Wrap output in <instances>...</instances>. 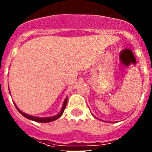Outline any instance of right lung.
Here are the masks:
<instances>
[{
  "instance_id": "1",
  "label": "right lung",
  "mask_w": 152,
  "mask_h": 152,
  "mask_svg": "<svg viewBox=\"0 0 152 152\" xmlns=\"http://www.w3.org/2000/svg\"><path fill=\"white\" fill-rule=\"evenodd\" d=\"M67 101H68V97L64 100V103H63V105H62V107H61V111H60V113L58 114H57V115H56V116H51V117H36V116H30V115H28V114H26L24 113L23 112H22V111L20 110V109L18 108V107L16 106V104L14 103V105H15L16 108H17V110L19 111V113L20 114H22L23 116H24V117L27 118V119H30V120H33V121H35V122H38V123H49V122H52L54 121V120H56L57 119H58V118L60 117V116H61L63 114V113H64V109H65V107H66V104H67Z\"/></svg>"
}]
</instances>
